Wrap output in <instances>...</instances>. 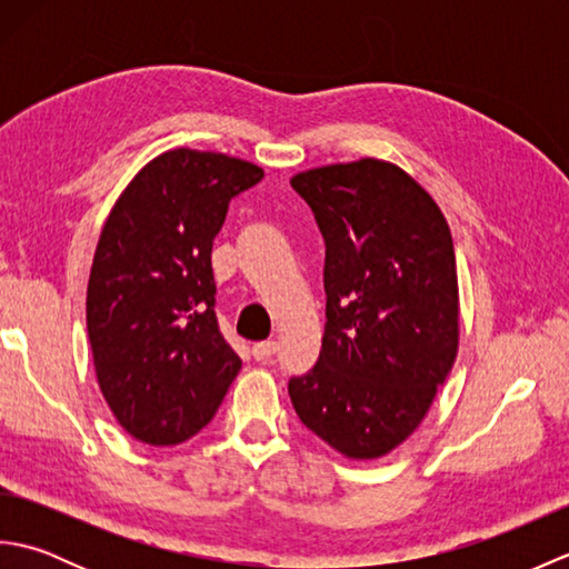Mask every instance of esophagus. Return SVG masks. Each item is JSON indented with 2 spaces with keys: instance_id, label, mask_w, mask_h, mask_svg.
Wrapping results in <instances>:
<instances>
[{
  "instance_id": "esophagus-1",
  "label": "esophagus",
  "mask_w": 569,
  "mask_h": 569,
  "mask_svg": "<svg viewBox=\"0 0 569 569\" xmlns=\"http://www.w3.org/2000/svg\"><path fill=\"white\" fill-rule=\"evenodd\" d=\"M276 349H278L276 342H257L251 347V355L257 361H266V359H271L276 355Z\"/></svg>"
}]
</instances>
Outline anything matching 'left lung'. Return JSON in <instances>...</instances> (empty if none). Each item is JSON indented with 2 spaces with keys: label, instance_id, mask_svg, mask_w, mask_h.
<instances>
[{
  "label": "left lung",
  "instance_id": "obj_1",
  "mask_svg": "<svg viewBox=\"0 0 569 569\" xmlns=\"http://www.w3.org/2000/svg\"><path fill=\"white\" fill-rule=\"evenodd\" d=\"M325 239L318 365L288 381L303 426L352 459L389 455L426 418L459 342L455 247L435 200L393 163L298 173Z\"/></svg>",
  "mask_w": 569,
  "mask_h": 569
}]
</instances>
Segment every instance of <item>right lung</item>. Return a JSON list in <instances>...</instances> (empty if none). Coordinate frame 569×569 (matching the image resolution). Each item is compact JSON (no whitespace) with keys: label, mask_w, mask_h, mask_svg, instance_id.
<instances>
[{"label":"right lung","mask_w":569,"mask_h":569,"mask_svg":"<svg viewBox=\"0 0 569 569\" xmlns=\"http://www.w3.org/2000/svg\"><path fill=\"white\" fill-rule=\"evenodd\" d=\"M259 166L173 149L107 217L88 283V335L107 406L131 438L180 445L214 418L241 359L214 316L212 241Z\"/></svg>","instance_id":"1"}]
</instances>
